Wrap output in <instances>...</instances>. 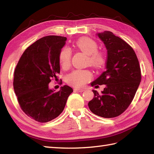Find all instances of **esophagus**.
Wrapping results in <instances>:
<instances>
[{
  "label": "esophagus",
  "instance_id": "1",
  "mask_svg": "<svg viewBox=\"0 0 154 154\" xmlns=\"http://www.w3.org/2000/svg\"><path fill=\"white\" fill-rule=\"evenodd\" d=\"M74 91H77V92H83L84 91L83 89H78V88H76V89H74Z\"/></svg>",
  "mask_w": 154,
  "mask_h": 154
}]
</instances>
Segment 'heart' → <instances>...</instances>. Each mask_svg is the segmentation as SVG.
Instances as JSON below:
<instances>
[{
  "instance_id": "obj_1",
  "label": "heart",
  "mask_w": 154,
  "mask_h": 154,
  "mask_svg": "<svg viewBox=\"0 0 154 154\" xmlns=\"http://www.w3.org/2000/svg\"><path fill=\"white\" fill-rule=\"evenodd\" d=\"M76 46L81 51L88 55L87 62L91 66L101 69L107 62V55L104 51L98 50L99 44L89 37H82L76 42ZM72 52L67 47L63 48L59 54V62L61 67L65 70L71 67ZM93 78L91 71L87 69H76L68 74L66 77L67 83L75 87H83Z\"/></svg>"
}]
</instances>
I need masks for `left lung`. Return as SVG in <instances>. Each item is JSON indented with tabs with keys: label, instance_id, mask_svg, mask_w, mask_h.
<instances>
[{
	"label": "left lung",
	"instance_id": "left-lung-1",
	"mask_svg": "<svg viewBox=\"0 0 154 154\" xmlns=\"http://www.w3.org/2000/svg\"><path fill=\"white\" fill-rule=\"evenodd\" d=\"M98 35L107 49L106 69L91 85H105V88L100 93L93 90L94 97L88 105L94 114L110 119L120 115L131 104L142 79L141 69L135 51L122 38L110 31Z\"/></svg>",
	"mask_w": 154,
	"mask_h": 154
}]
</instances>
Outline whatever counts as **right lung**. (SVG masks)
Here are the masks:
<instances>
[{
    "label": "right lung",
    "instance_id": "1",
    "mask_svg": "<svg viewBox=\"0 0 154 154\" xmlns=\"http://www.w3.org/2000/svg\"><path fill=\"white\" fill-rule=\"evenodd\" d=\"M66 40L58 35L39 39L24 51L14 69L13 85L20 107L37 122H48L57 117L73 92L67 85L57 92L48 87L60 73L59 54Z\"/></svg>",
    "mask_w": 154,
    "mask_h": 154
}]
</instances>
